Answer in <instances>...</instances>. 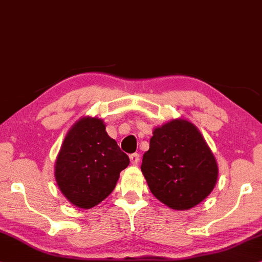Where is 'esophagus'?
Instances as JSON below:
<instances>
[{
	"label": "esophagus",
	"instance_id": "34e87169",
	"mask_svg": "<svg viewBox=\"0 0 262 262\" xmlns=\"http://www.w3.org/2000/svg\"><path fill=\"white\" fill-rule=\"evenodd\" d=\"M129 158H130L132 164L137 165L139 163V161H140V155H139V154H132L130 156H129Z\"/></svg>",
	"mask_w": 262,
	"mask_h": 262
}]
</instances>
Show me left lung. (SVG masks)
<instances>
[{
  "instance_id": "left-lung-1",
  "label": "left lung",
  "mask_w": 262,
  "mask_h": 262,
  "mask_svg": "<svg viewBox=\"0 0 262 262\" xmlns=\"http://www.w3.org/2000/svg\"><path fill=\"white\" fill-rule=\"evenodd\" d=\"M141 171L152 194L175 210H187L209 196L217 164L193 124L175 120L156 128Z\"/></svg>"
}]
</instances>
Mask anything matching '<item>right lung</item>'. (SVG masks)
I'll list each match as a JSON object with an SVG mask.
<instances>
[{
  "label": "right lung",
  "mask_w": 262,
  "mask_h": 262,
  "mask_svg": "<svg viewBox=\"0 0 262 262\" xmlns=\"http://www.w3.org/2000/svg\"><path fill=\"white\" fill-rule=\"evenodd\" d=\"M129 157L99 118H82L70 129L55 163L62 194L79 208L94 207L114 191Z\"/></svg>",
  "instance_id": "right-lung-1"
}]
</instances>
